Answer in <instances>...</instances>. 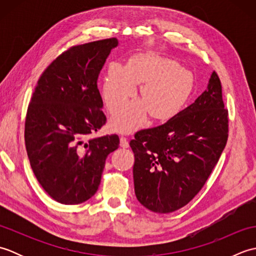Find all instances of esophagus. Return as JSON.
<instances>
[{
    "instance_id": "obj_1",
    "label": "esophagus",
    "mask_w": 256,
    "mask_h": 256,
    "mask_svg": "<svg viewBox=\"0 0 256 256\" xmlns=\"http://www.w3.org/2000/svg\"><path fill=\"white\" fill-rule=\"evenodd\" d=\"M120 146L123 148H128V138L126 136H121L120 138Z\"/></svg>"
}]
</instances>
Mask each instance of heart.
Listing matches in <instances>:
<instances>
[{"label":"heart","instance_id":"b5f03b06","mask_svg":"<svg viewBox=\"0 0 256 256\" xmlns=\"http://www.w3.org/2000/svg\"><path fill=\"white\" fill-rule=\"evenodd\" d=\"M142 84V101H134L112 118L118 131H133L144 122L146 112L156 118L174 116L187 101L192 88V76L188 70L167 58L138 55L126 67L111 64L102 78L101 94L108 111L116 113Z\"/></svg>","mask_w":256,"mask_h":256}]
</instances>
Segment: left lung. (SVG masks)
<instances>
[{
	"mask_svg": "<svg viewBox=\"0 0 256 256\" xmlns=\"http://www.w3.org/2000/svg\"><path fill=\"white\" fill-rule=\"evenodd\" d=\"M229 133L219 76L196 101L158 126L131 140L134 188L145 208L170 214L192 201L214 170Z\"/></svg>",
	"mask_w": 256,
	"mask_h": 256,
	"instance_id": "8db88e82",
	"label": "left lung"
}]
</instances>
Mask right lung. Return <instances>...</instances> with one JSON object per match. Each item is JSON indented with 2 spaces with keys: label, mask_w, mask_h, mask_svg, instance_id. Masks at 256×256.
Segmentation results:
<instances>
[{
  "label": "right lung",
  "mask_w": 256,
  "mask_h": 256,
  "mask_svg": "<svg viewBox=\"0 0 256 256\" xmlns=\"http://www.w3.org/2000/svg\"><path fill=\"white\" fill-rule=\"evenodd\" d=\"M116 38L68 48L38 79L27 108L25 146L38 182L57 202L78 204L94 196L116 134L90 138L106 122L98 78Z\"/></svg>",
  "instance_id": "right-lung-1"
}]
</instances>
